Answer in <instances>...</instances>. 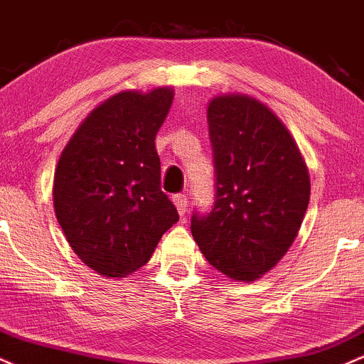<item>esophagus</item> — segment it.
<instances>
[{"label": "esophagus", "instance_id": "esophagus-1", "mask_svg": "<svg viewBox=\"0 0 364 364\" xmlns=\"http://www.w3.org/2000/svg\"><path fill=\"white\" fill-rule=\"evenodd\" d=\"M171 201H173L175 208H177L178 215L183 216L187 211V206H189V201H187V196L186 194H175L173 198H171Z\"/></svg>", "mask_w": 364, "mask_h": 364}]
</instances>
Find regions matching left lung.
Returning a JSON list of instances; mask_svg holds the SVG:
<instances>
[{
	"mask_svg": "<svg viewBox=\"0 0 364 364\" xmlns=\"http://www.w3.org/2000/svg\"><path fill=\"white\" fill-rule=\"evenodd\" d=\"M215 203L191 232L211 267L252 282L272 270L297 237L309 203V173L291 132L247 94L208 105Z\"/></svg>",
	"mask_w": 364,
	"mask_h": 364,
	"instance_id": "1",
	"label": "left lung"
}]
</instances>
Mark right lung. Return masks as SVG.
<instances>
[{
    "label": "right lung",
    "instance_id": "1",
    "mask_svg": "<svg viewBox=\"0 0 364 364\" xmlns=\"http://www.w3.org/2000/svg\"><path fill=\"white\" fill-rule=\"evenodd\" d=\"M171 101L170 87L118 92L89 113L61 153L56 218L73 252L100 275L136 272L178 222L154 146Z\"/></svg>",
    "mask_w": 364,
    "mask_h": 364
}]
</instances>
